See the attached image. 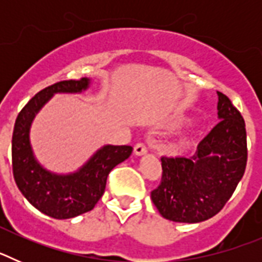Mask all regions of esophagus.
Masks as SVG:
<instances>
[{
	"label": "esophagus",
	"mask_w": 262,
	"mask_h": 262,
	"mask_svg": "<svg viewBox=\"0 0 262 262\" xmlns=\"http://www.w3.org/2000/svg\"><path fill=\"white\" fill-rule=\"evenodd\" d=\"M134 154L136 156H142V155L147 154V147H145L144 143H138V144L134 147Z\"/></svg>",
	"instance_id": "esophagus-1"
}]
</instances>
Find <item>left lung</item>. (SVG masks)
I'll list each match as a JSON object with an SVG mask.
<instances>
[{
    "instance_id": "1",
    "label": "left lung",
    "mask_w": 262,
    "mask_h": 262,
    "mask_svg": "<svg viewBox=\"0 0 262 262\" xmlns=\"http://www.w3.org/2000/svg\"><path fill=\"white\" fill-rule=\"evenodd\" d=\"M219 123L193 156L161 157L163 177L151 193L165 219L200 223L221 211L243 178L248 159L245 122L230 98L217 92Z\"/></svg>"
}]
</instances>
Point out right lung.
<instances>
[{
  "instance_id": "obj_1",
  "label": "right lung",
  "mask_w": 262,
  "mask_h": 262,
  "mask_svg": "<svg viewBox=\"0 0 262 262\" xmlns=\"http://www.w3.org/2000/svg\"><path fill=\"white\" fill-rule=\"evenodd\" d=\"M90 80L60 81L40 90L18 114L11 140V161L15 184L35 209L55 219H69L93 210L103 195L108 173L128 159L131 145H103L77 172L56 174L40 165L30 144V127L51 97L56 93H81Z\"/></svg>"
}]
</instances>
